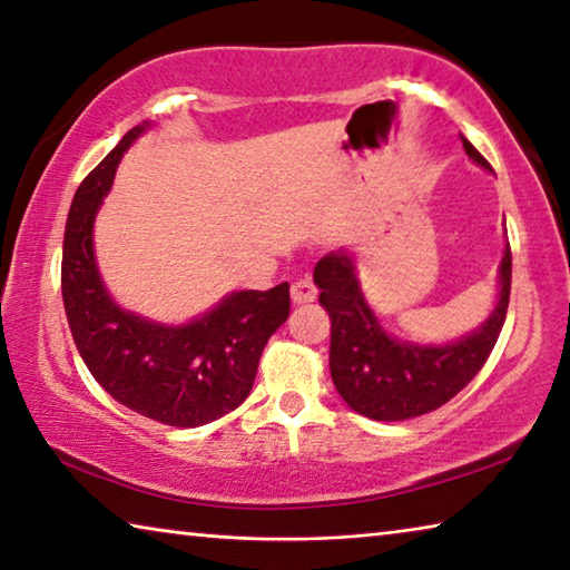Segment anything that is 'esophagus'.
<instances>
[{"instance_id":"esophagus-1","label":"esophagus","mask_w":570,"mask_h":570,"mask_svg":"<svg viewBox=\"0 0 570 570\" xmlns=\"http://www.w3.org/2000/svg\"><path fill=\"white\" fill-rule=\"evenodd\" d=\"M291 295H293L295 305H307V303H313L315 297H318V287L313 285L311 277H301V279H295V283H293Z\"/></svg>"}]
</instances>
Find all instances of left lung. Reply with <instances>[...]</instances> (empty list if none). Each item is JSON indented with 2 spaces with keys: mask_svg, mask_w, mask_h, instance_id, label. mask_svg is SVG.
Returning <instances> with one entry per match:
<instances>
[{
  "mask_svg": "<svg viewBox=\"0 0 570 570\" xmlns=\"http://www.w3.org/2000/svg\"><path fill=\"white\" fill-rule=\"evenodd\" d=\"M472 161L490 164L462 136ZM321 305L331 318V376L343 401L376 422H404L444 406L478 376L502 331L510 303V245L500 265V301L488 321L450 346H416L381 328L361 295L356 267L346 252L325 255L313 273Z\"/></svg>",
  "mask_w": 570,
  "mask_h": 570,
  "instance_id": "left-lung-1",
  "label": "left lung"
}]
</instances>
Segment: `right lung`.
<instances>
[{
    "label": "right lung",
    "mask_w": 570,
    "mask_h": 570,
    "mask_svg": "<svg viewBox=\"0 0 570 570\" xmlns=\"http://www.w3.org/2000/svg\"><path fill=\"white\" fill-rule=\"evenodd\" d=\"M144 128H130L75 191L62 242V303L78 353L110 396L154 422L189 429L249 396L265 343L291 315V285L232 293L204 318L176 328L110 301L92 255V219L120 156Z\"/></svg>",
    "instance_id": "right-lung-1"
}]
</instances>
